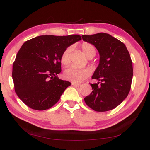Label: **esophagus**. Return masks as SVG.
<instances>
[{
	"instance_id": "1",
	"label": "esophagus",
	"mask_w": 150,
	"mask_h": 150,
	"mask_svg": "<svg viewBox=\"0 0 150 150\" xmlns=\"http://www.w3.org/2000/svg\"><path fill=\"white\" fill-rule=\"evenodd\" d=\"M71 85H72L73 86H75V87H80V86H81V84H78V83H72V84H71Z\"/></svg>"
}]
</instances>
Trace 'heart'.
Wrapping results in <instances>:
<instances>
[{
  "mask_svg": "<svg viewBox=\"0 0 150 150\" xmlns=\"http://www.w3.org/2000/svg\"><path fill=\"white\" fill-rule=\"evenodd\" d=\"M81 50L83 54L88 58H92L96 54V48L93 45L88 42H83L81 44ZM71 47H67L62 52L61 56V62L63 65H67L70 62ZM91 72L89 67H77L71 66L64 72V78L72 83H79L83 81L90 76Z\"/></svg>",
  "mask_w": 150,
  "mask_h": 150,
  "instance_id": "1",
  "label": "heart"
}]
</instances>
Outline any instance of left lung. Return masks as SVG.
<instances>
[{
  "mask_svg": "<svg viewBox=\"0 0 150 150\" xmlns=\"http://www.w3.org/2000/svg\"><path fill=\"white\" fill-rule=\"evenodd\" d=\"M85 42L93 44L100 53V63L92 79L93 91L84 98L87 105L95 111L114 109L124 101L131 88L132 62L124 43L105 33L82 35Z\"/></svg>",
  "mask_w": 150,
  "mask_h": 150,
  "instance_id": "1",
  "label": "left lung"
}]
</instances>
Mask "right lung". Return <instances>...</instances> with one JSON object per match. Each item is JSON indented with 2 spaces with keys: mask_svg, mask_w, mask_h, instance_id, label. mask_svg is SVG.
<instances>
[{
  "mask_svg": "<svg viewBox=\"0 0 150 150\" xmlns=\"http://www.w3.org/2000/svg\"><path fill=\"white\" fill-rule=\"evenodd\" d=\"M81 40L79 35H41L26 41L13 63L14 89L26 106L44 110L54 105L71 83L57 76L65 48Z\"/></svg>",
  "mask_w": 150,
  "mask_h": 150,
  "instance_id": "1",
  "label": "right lung"
}]
</instances>
